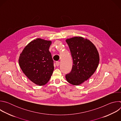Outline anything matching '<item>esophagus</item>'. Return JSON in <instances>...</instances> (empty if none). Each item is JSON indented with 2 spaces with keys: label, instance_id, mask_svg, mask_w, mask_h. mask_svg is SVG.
<instances>
[{
  "label": "esophagus",
  "instance_id": "1",
  "mask_svg": "<svg viewBox=\"0 0 121 121\" xmlns=\"http://www.w3.org/2000/svg\"><path fill=\"white\" fill-rule=\"evenodd\" d=\"M56 65L57 66H58L59 65H60V62L59 61H56Z\"/></svg>",
  "mask_w": 121,
  "mask_h": 121
}]
</instances>
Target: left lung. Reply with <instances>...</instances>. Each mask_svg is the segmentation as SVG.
<instances>
[{
  "label": "left lung",
  "instance_id": "1",
  "mask_svg": "<svg viewBox=\"0 0 121 121\" xmlns=\"http://www.w3.org/2000/svg\"><path fill=\"white\" fill-rule=\"evenodd\" d=\"M66 42L70 50L73 65L65 78L69 83L79 85L87 80L96 71L99 63V55L95 45L87 39L74 37Z\"/></svg>",
  "mask_w": 121,
  "mask_h": 121
}]
</instances>
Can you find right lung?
Instances as JSON below:
<instances>
[{
	"mask_svg": "<svg viewBox=\"0 0 121 121\" xmlns=\"http://www.w3.org/2000/svg\"><path fill=\"white\" fill-rule=\"evenodd\" d=\"M51 41L40 38L30 42L19 57V65L24 74L34 83L46 84L54 70V60L49 51Z\"/></svg>",
	"mask_w": 121,
	"mask_h": 121,
	"instance_id": "right-lung-1",
	"label": "right lung"
}]
</instances>
